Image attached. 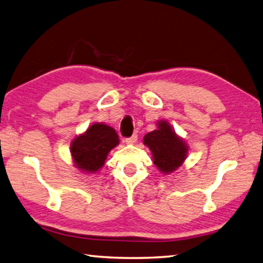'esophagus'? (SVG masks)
Returning a JSON list of instances; mask_svg holds the SVG:
<instances>
[{
	"label": "esophagus",
	"mask_w": 263,
	"mask_h": 263,
	"mask_svg": "<svg viewBox=\"0 0 263 263\" xmlns=\"http://www.w3.org/2000/svg\"><path fill=\"white\" fill-rule=\"evenodd\" d=\"M126 144H128V145H133V144H135L137 142V135H133L132 137H128L125 139Z\"/></svg>",
	"instance_id": "esophagus-1"
}]
</instances>
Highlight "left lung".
<instances>
[{"label":"left lung","mask_w":263,"mask_h":263,"mask_svg":"<svg viewBox=\"0 0 263 263\" xmlns=\"http://www.w3.org/2000/svg\"><path fill=\"white\" fill-rule=\"evenodd\" d=\"M158 129L147 133L143 143L151 149L153 162L162 174L168 175L184 163L187 157L186 143L165 120L158 121Z\"/></svg>","instance_id":"obj_1"}]
</instances>
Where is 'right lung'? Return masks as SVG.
I'll list each match as a JSON object with an SVG mask.
<instances>
[{
  "mask_svg": "<svg viewBox=\"0 0 263 263\" xmlns=\"http://www.w3.org/2000/svg\"><path fill=\"white\" fill-rule=\"evenodd\" d=\"M119 144V137L114 128L95 122L70 144V152L76 167L85 174L99 171L109 152Z\"/></svg>",
  "mask_w": 263,
  "mask_h": 263,
  "instance_id": "right-lung-1",
  "label": "right lung"
}]
</instances>
